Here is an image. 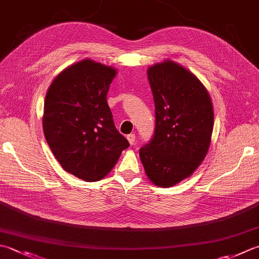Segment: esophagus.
Here are the masks:
<instances>
[{
  "label": "esophagus",
  "instance_id": "1",
  "mask_svg": "<svg viewBox=\"0 0 259 259\" xmlns=\"http://www.w3.org/2000/svg\"><path fill=\"white\" fill-rule=\"evenodd\" d=\"M126 139H128L130 145H135V143H136V136L134 134L126 136Z\"/></svg>",
  "mask_w": 259,
  "mask_h": 259
}]
</instances>
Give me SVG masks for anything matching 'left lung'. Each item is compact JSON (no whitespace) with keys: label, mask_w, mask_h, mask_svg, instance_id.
I'll return each instance as SVG.
<instances>
[{"label":"left lung","mask_w":259,"mask_h":259,"mask_svg":"<svg viewBox=\"0 0 259 259\" xmlns=\"http://www.w3.org/2000/svg\"><path fill=\"white\" fill-rule=\"evenodd\" d=\"M155 133L139 150L148 179L170 187L191 176L205 158L213 131V106L201 80L171 60L150 66Z\"/></svg>","instance_id":"8db88e82"}]
</instances>
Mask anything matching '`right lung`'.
Instances as JSON below:
<instances>
[{"instance_id":"1","label":"right lung","mask_w":259,"mask_h":259,"mask_svg":"<svg viewBox=\"0 0 259 259\" xmlns=\"http://www.w3.org/2000/svg\"><path fill=\"white\" fill-rule=\"evenodd\" d=\"M116 70L84 59L59 73L46 94L45 138L63 168L94 182L113 168L129 147L106 101Z\"/></svg>"}]
</instances>
